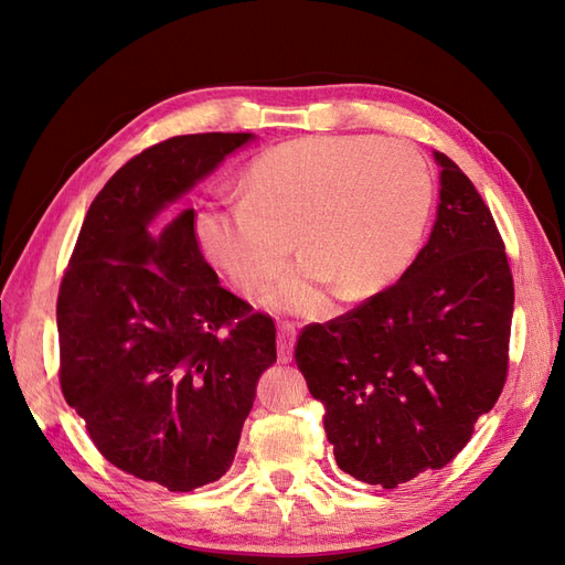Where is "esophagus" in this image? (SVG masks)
Masks as SVG:
<instances>
[{
	"label": "esophagus",
	"instance_id": "1",
	"mask_svg": "<svg viewBox=\"0 0 565 565\" xmlns=\"http://www.w3.org/2000/svg\"><path fill=\"white\" fill-rule=\"evenodd\" d=\"M297 338V328L290 321H282L278 326V362L287 364L292 360V345Z\"/></svg>",
	"mask_w": 565,
	"mask_h": 565
}]
</instances>
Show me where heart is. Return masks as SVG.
Segmentation results:
<instances>
[{
	"label": "heart",
	"mask_w": 565,
	"mask_h": 565,
	"mask_svg": "<svg viewBox=\"0 0 565 565\" xmlns=\"http://www.w3.org/2000/svg\"><path fill=\"white\" fill-rule=\"evenodd\" d=\"M244 199L213 201L196 235L244 295L278 275L295 235L307 254L268 295L273 307L326 311V287L350 297L379 292L422 242L434 203L429 164L415 146L379 136H313L260 153L244 177Z\"/></svg>",
	"instance_id": "1"
}]
</instances>
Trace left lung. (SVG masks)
<instances>
[{"instance_id":"1","label":"left lung","mask_w":565,"mask_h":565,"mask_svg":"<svg viewBox=\"0 0 565 565\" xmlns=\"http://www.w3.org/2000/svg\"><path fill=\"white\" fill-rule=\"evenodd\" d=\"M431 237L403 278L301 328L297 369L326 405L338 467L395 489L441 470L508 376L513 273L489 205L448 156Z\"/></svg>"}]
</instances>
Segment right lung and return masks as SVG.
<instances>
[{
  "instance_id": "right-lung-1",
  "label": "right lung",
  "mask_w": 565,
  "mask_h": 565,
  "mask_svg": "<svg viewBox=\"0 0 565 565\" xmlns=\"http://www.w3.org/2000/svg\"><path fill=\"white\" fill-rule=\"evenodd\" d=\"M252 134H186L109 177L81 225L57 297L60 386L121 472L191 491L235 460L275 323L217 282L194 211L150 230L164 205Z\"/></svg>"
}]
</instances>
